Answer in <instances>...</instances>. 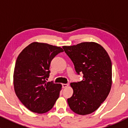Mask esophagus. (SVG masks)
I'll return each instance as SVG.
<instances>
[{"label":"esophagus","mask_w":128,"mask_h":128,"mask_svg":"<svg viewBox=\"0 0 128 128\" xmlns=\"http://www.w3.org/2000/svg\"><path fill=\"white\" fill-rule=\"evenodd\" d=\"M68 86H69V84H62L63 88H66V87H68Z\"/></svg>","instance_id":"1"}]
</instances>
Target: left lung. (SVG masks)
<instances>
[{"label": "left lung", "instance_id": "obj_1", "mask_svg": "<svg viewBox=\"0 0 128 128\" xmlns=\"http://www.w3.org/2000/svg\"><path fill=\"white\" fill-rule=\"evenodd\" d=\"M76 71L83 74V80L72 82L73 95L68 99L74 113L86 115L96 111L108 96L112 84V65L106 50L95 42L64 46Z\"/></svg>", "mask_w": 128, "mask_h": 128}]
</instances>
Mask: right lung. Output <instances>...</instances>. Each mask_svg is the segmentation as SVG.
Listing matches in <instances>:
<instances>
[{
  "mask_svg": "<svg viewBox=\"0 0 128 128\" xmlns=\"http://www.w3.org/2000/svg\"><path fill=\"white\" fill-rule=\"evenodd\" d=\"M63 51L60 47L33 42L18 56L14 72V90L20 102L31 112L46 113L59 98L62 85L47 82L46 78L50 76L52 59Z\"/></svg>",
  "mask_w": 128,
  "mask_h": 128,
  "instance_id": "1",
  "label": "right lung"
}]
</instances>
